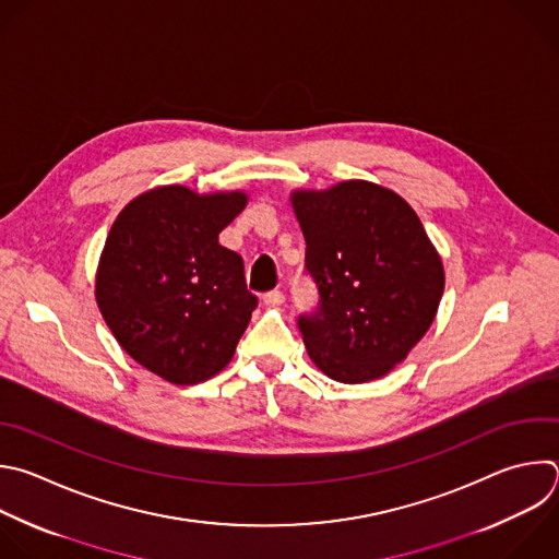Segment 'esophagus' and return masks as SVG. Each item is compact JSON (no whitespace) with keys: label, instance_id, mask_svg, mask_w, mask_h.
Segmentation results:
<instances>
[{"label":"esophagus","instance_id":"obj_1","mask_svg":"<svg viewBox=\"0 0 559 559\" xmlns=\"http://www.w3.org/2000/svg\"><path fill=\"white\" fill-rule=\"evenodd\" d=\"M263 302H265L267 307H278V305L285 302V294H283L281 289H272V292L263 294Z\"/></svg>","mask_w":559,"mask_h":559}]
</instances>
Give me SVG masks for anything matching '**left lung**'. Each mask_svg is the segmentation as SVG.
Listing matches in <instances>:
<instances>
[{"mask_svg":"<svg viewBox=\"0 0 559 559\" xmlns=\"http://www.w3.org/2000/svg\"><path fill=\"white\" fill-rule=\"evenodd\" d=\"M318 307L298 318L311 361L335 382L380 380L430 329L443 263L417 213L364 179L294 191Z\"/></svg>","mask_w":559,"mask_h":559,"instance_id":"8db88e82","label":"left lung"}]
</instances>
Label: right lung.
Returning a JSON list of instances; mask_svg holds the SVG:
<instances>
[{"label":"right lung","mask_w":559,"mask_h":559,"mask_svg":"<svg viewBox=\"0 0 559 559\" xmlns=\"http://www.w3.org/2000/svg\"><path fill=\"white\" fill-rule=\"evenodd\" d=\"M241 191L198 195L157 186L116 217L96 272V302L118 344L162 380L191 386L233 359L257 296L219 233L246 209Z\"/></svg>","instance_id":"add662e5"}]
</instances>
